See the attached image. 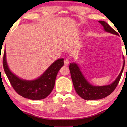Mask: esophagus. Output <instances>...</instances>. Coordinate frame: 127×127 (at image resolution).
I'll return each mask as SVG.
<instances>
[{
  "instance_id": "esophagus-1",
  "label": "esophagus",
  "mask_w": 127,
  "mask_h": 127,
  "mask_svg": "<svg viewBox=\"0 0 127 127\" xmlns=\"http://www.w3.org/2000/svg\"><path fill=\"white\" fill-rule=\"evenodd\" d=\"M64 64H65V65H66V66L69 65V60H68V59H65V60H64Z\"/></svg>"
}]
</instances>
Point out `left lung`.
Segmentation results:
<instances>
[{"instance_id":"8db88e82","label":"left lung","mask_w":127,"mask_h":127,"mask_svg":"<svg viewBox=\"0 0 127 127\" xmlns=\"http://www.w3.org/2000/svg\"><path fill=\"white\" fill-rule=\"evenodd\" d=\"M103 25L105 31L110 33L118 35L117 32L114 30L108 24L103 21H99ZM124 67V61L121 72L115 80L111 84L103 86H94L90 84L81 73L79 66L76 63H70L69 70L71 77L76 93L81 98L85 100H97L104 98L110 94L115 90L120 80L123 69Z\"/></svg>"}]
</instances>
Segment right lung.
<instances>
[{
	"label": "right lung",
	"instance_id": "right-lung-1",
	"mask_svg": "<svg viewBox=\"0 0 127 127\" xmlns=\"http://www.w3.org/2000/svg\"><path fill=\"white\" fill-rule=\"evenodd\" d=\"M64 58L54 62L46 72L34 80H22L13 74L8 68L6 61V50L3 55V68L12 87L19 95L32 100H40L48 96L55 85L58 71L64 65Z\"/></svg>",
	"mask_w": 127,
	"mask_h": 127
}]
</instances>
